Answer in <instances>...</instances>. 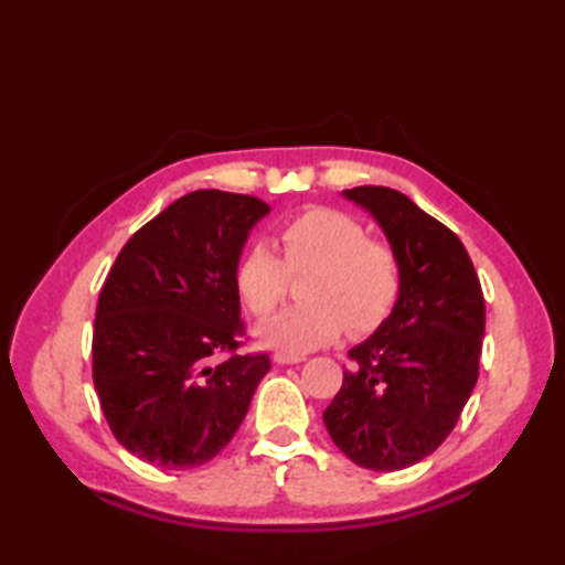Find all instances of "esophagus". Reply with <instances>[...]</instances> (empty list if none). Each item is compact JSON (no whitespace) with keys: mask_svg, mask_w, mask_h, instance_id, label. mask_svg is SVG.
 Masks as SVG:
<instances>
[{"mask_svg":"<svg viewBox=\"0 0 565 565\" xmlns=\"http://www.w3.org/2000/svg\"><path fill=\"white\" fill-rule=\"evenodd\" d=\"M303 359H306L303 354H289V352H276L274 354V362L281 364V366H286V364H301Z\"/></svg>","mask_w":565,"mask_h":565,"instance_id":"34e87169","label":"esophagus"}]
</instances>
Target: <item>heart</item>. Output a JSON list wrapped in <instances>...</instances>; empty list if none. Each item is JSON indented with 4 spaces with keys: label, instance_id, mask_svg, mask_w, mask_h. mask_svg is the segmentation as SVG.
Returning a JSON list of instances; mask_svg holds the SVG:
<instances>
[{
    "label": "heart",
    "instance_id": "heart-1",
    "mask_svg": "<svg viewBox=\"0 0 565 565\" xmlns=\"http://www.w3.org/2000/svg\"><path fill=\"white\" fill-rule=\"evenodd\" d=\"M284 262L267 243L249 245L237 259L235 286L249 313L269 316L284 301L290 274L310 269L303 284L308 303L262 322V344L301 354L354 334L376 330L401 296V262L366 227L334 209H310L281 225Z\"/></svg>",
    "mask_w": 565,
    "mask_h": 565
}]
</instances>
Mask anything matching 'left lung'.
Segmentation results:
<instances>
[{
	"label": "left lung",
	"mask_w": 565,
	"mask_h": 565,
	"mask_svg": "<svg viewBox=\"0 0 565 565\" xmlns=\"http://www.w3.org/2000/svg\"><path fill=\"white\" fill-rule=\"evenodd\" d=\"M401 262V296L374 334L350 350L322 419L344 456L371 471L423 461L451 435L478 381L486 303L461 239L405 194L344 189Z\"/></svg>",
	"instance_id": "1"
}]
</instances>
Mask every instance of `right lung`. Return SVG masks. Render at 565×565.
<instances>
[{"label": "right lung", "instance_id": "add662e5", "mask_svg": "<svg viewBox=\"0 0 565 565\" xmlns=\"http://www.w3.org/2000/svg\"><path fill=\"white\" fill-rule=\"evenodd\" d=\"M267 203L201 189L124 245L99 294L94 388L114 437L162 468L211 461L243 425L271 369L235 354L243 334L235 267ZM218 353L232 356L218 365Z\"/></svg>", "mask_w": 565, "mask_h": 565}]
</instances>
